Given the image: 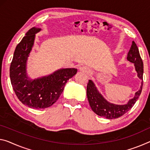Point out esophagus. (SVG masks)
<instances>
[{
    "instance_id": "1",
    "label": "esophagus",
    "mask_w": 150,
    "mask_h": 150,
    "mask_svg": "<svg viewBox=\"0 0 150 150\" xmlns=\"http://www.w3.org/2000/svg\"><path fill=\"white\" fill-rule=\"evenodd\" d=\"M80 71H82V72H86L87 74L91 73V71H90L89 69L87 68L86 67H85V66H82V67H80Z\"/></svg>"
}]
</instances>
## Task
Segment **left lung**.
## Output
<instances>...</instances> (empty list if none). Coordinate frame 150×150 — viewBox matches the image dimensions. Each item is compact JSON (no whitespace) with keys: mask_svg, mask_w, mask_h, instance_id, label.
<instances>
[{"mask_svg":"<svg viewBox=\"0 0 150 150\" xmlns=\"http://www.w3.org/2000/svg\"><path fill=\"white\" fill-rule=\"evenodd\" d=\"M127 59L128 61L134 64L138 77L140 79L143 80L144 64H143V61L139 55L137 46L133 41H132V44H131L129 51L128 52ZM142 87L143 83H142L141 88L135 93L134 98L131 99L127 104L118 105L111 104V103L107 102L98 93L93 82L89 80L86 88L87 98H88L92 110L96 115L109 119H117L123 116L133 107V105L136 103L138 98L141 94Z\"/></svg>","mask_w":150,"mask_h":150,"instance_id":"obj_1","label":"left lung"}]
</instances>
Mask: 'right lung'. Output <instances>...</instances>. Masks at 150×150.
<instances>
[{
  "label": "right lung",
  "mask_w": 150,
  "mask_h": 150,
  "mask_svg": "<svg viewBox=\"0 0 150 150\" xmlns=\"http://www.w3.org/2000/svg\"><path fill=\"white\" fill-rule=\"evenodd\" d=\"M41 29L33 27L17 45L10 66V78L16 96L23 104L33 109H45L56 102L77 69H61L48 76L30 80L26 74L27 57L33 45L35 34Z\"/></svg>",
  "instance_id": "1"
}]
</instances>
